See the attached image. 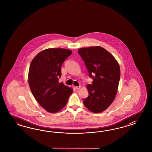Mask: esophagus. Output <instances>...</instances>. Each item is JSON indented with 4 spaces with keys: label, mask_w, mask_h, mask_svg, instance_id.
Instances as JSON below:
<instances>
[{
    "label": "esophagus",
    "mask_w": 152,
    "mask_h": 152,
    "mask_svg": "<svg viewBox=\"0 0 152 152\" xmlns=\"http://www.w3.org/2000/svg\"><path fill=\"white\" fill-rule=\"evenodd\" d=\"M81 88V86H76V87H75V88H76V90H79V89H80V88Z\"/></svg>",
    "instance_id": "34e87169"
}]
</instances>
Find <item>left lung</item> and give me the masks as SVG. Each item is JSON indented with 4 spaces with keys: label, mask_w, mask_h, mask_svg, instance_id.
<instances>
[{
    "label": "left lung",
    "mask_w": 152,
    "mask_h": 152,
    "mask_svg": "<svg viewBox=\"0 0 152 152\" xmlns=\"http://www.w3.org/2000/svg\"><path fill=\"white\" fill-rule=\"evenodd\" d=\"M79 55L85 62L92 84L86 88L88 96L83 100L85 107L94 113L105 110L114 101L120 77L118 62L100 46L81 48Z\"/></svg>",
    "instance_id": "1"
}]
</instances>
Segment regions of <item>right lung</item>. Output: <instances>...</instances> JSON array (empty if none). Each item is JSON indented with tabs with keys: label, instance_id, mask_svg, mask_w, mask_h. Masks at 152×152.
Masks as SVG:
<instances>
[{
	"label": "right lung",
	"instance_id": "right-lung-1",
	"mask_svg": "<svg viewBox=\"0 0 152 152\" xmlns=\"http://www.w3.org/2000/svg\"><path fill=\"white\" fill-rule=\"evenodd\" d=\"M71 54L68 49L48 48L38 53L30 64L29 88L37 102L48 113L62 110L73 92L72 88L58 81L61 66Z\"/></svg>",
	"mask_w": 152,
	"mask_h": 152
}]
</instances>
